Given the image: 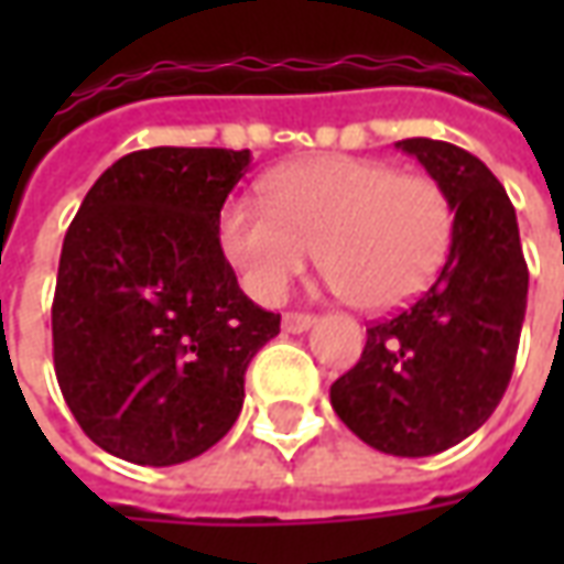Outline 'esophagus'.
I'll return each instance as SVG.
<instances>
[{
	"label": "esophagus",
	"mask_w": 564,
	"mask_h": 564,
	"mask_svg": "<svg viewBox=\"0 0 564 564\" xmlns=\"http://www.w3.org/2000/svg\"><path fill=\"white\" fill-rule=\"evenodd\" d=\"M314 323H317L314 314H283V332H293V335L307 332Z\"/></svg>",
	"instance_id": "1"
}]
</instances>
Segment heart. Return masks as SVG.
Here are the masks:
<instances>
[{"instance_id": "obj_1", "label": "heart", "mask_w": 564, "mask_h": 564, "mask_svg": "<svg viewBox=\"0 0 564 564\" xmlns=\"http://www.w3.org/2000/svg\"><path fill=\"white\" fill-rule=\"evenodd\" d=\"M220 241L245 290L281 302L317 262L347 302L392 311L414 302L447 259L453 208L429 174L356 156H317L265 177V205L238 198L220 217Z\"/></svg>"}]
</instances>
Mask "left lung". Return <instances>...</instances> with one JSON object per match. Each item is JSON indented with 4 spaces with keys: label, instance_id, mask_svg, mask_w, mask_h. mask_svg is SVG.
I'll use <instances>...</instances> for the list:
<instances>
[{
    "label": "left lung",
    "instance_id": "left-lung-1",
    "mask_svg": "<svg viewBox=\"0 0 564 564\" xmlns=\"http://www.w3.org/2000/svg\"><path fill=\"white\" fill-rule=\"evenodd\" d=\"M395 148L444 186L453 241L414 305L368 329L366 350L332 383L341 423L368 447L432 456L492 416L520 347L529 269L505 186L468 150L432 139Z\"/></svg>",
    "mask_w": 564,
    "mask_h": 564
}]
</instances>
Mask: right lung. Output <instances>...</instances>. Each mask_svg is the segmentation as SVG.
I'll return each instance as SVG.
<instances>
[{
	"instance_id": "1",
	"label": "right lung",
	"mask_w": 564,
	"mask_h": 564,
	"mask_svg": "<svg viewBox=\"0 0 564 564\" xmlns=\"http://www.w3.org/2000/svg\"><path fill=\"white\" fill-rule=\"evenodd\" d=\"M250 150L150 148L90 186L68 226L51 323L68 411L93 444L177 465L241 414L245 371L281 332L220 247V210Z\"/></svg>"
}]
</instances>
